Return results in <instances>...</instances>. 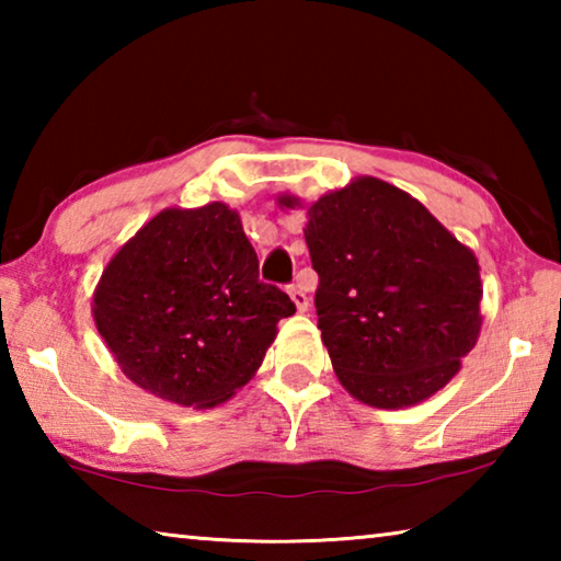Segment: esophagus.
<instances>
[{"label": "esophagus", "mask_w": 561, "mask_h": 561, "mask_svg": "<svg viewBox=\"0 0 561 561\" xmlns=\"http://www.w3.org/2000/svg\"><path fill=\"white\" fill-rule=\"evenodd\" d=\"M289 297H291L294 304H297L299 311H307L309 297H307V291H304V289L299 287V284H294V287H289Z\"/></svg>", "instance_id": "1"}]
</instances>
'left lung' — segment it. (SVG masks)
Returning <instances> with one entry per match:
<instances>
[{
  "label": "left lung",
  "instance_id": "8db88e82",
  "mask_svg": "<svg viewBox=\"0 0 561 561\" xmlns=\"http://www.w3.org/2000/svg\"><path fill=\"white\" fill-rule=\"evenodd\" d=\"M307 217L319 329L341 386L376 408L433 396L480 334L474 254L378 178L319 197Z\"/></svg>",
  "mask_w": 561,
  "mask_h": 561
}]
</instances>
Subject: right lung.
<instances>
[{
    "instance_id": "add662e5",
    "label": "right lung",
    "mask_w": 561,
    "mask_h": 561,
    "mask_svg": "<svg viewBox=\"0 0 561 561\" xmlns=\"http://www.w3.org/2000/svg\"><path fill=\"white\" fill-rule=\"evenodd\" d=\"M297 307L260 279L257 252L222 203L163 210L108 262L93 294L101 336L133 383L210 408L250 381Z\"/></svg>"
}]
</instances>
